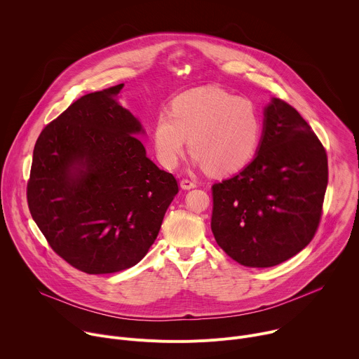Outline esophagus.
Masks as SVG:
<instances>
[{
    "label": "esophagus",
    "instance_id": "34e87169",
    "mask_svg": "<svg viewBox=\"0 0 359 359\" xmlns=\"http://www.w3.org/2000/svg\"><path fill=\"white\" fill-rule=\"evenodd\" d=\"M180 186H182L184 190H189V189L196 187V186H197V182H196V180H193V179H187V177H184V179H182Z\"/></svg>",
    "mask_w": 359,
    "mask_h": 359
}]
</instances>
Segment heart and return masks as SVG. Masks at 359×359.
<instances>
[{
	"label": "heart",
	"instance_id": "b5f03b06",
	"mask_svg": "<svg viewBox=\"0 0 359 359\" xmlns=\"http://www.w3.org/2000/svg\"><path fill=\"white\" fill-rule=\"evenodd\" d=\"M262 129V115L252 100L220 88H196L175 97L170 112L156 116L153 144L159 162L173 169L189 137L198 165L231 173L254 158Z\"/></svg>",
	"mask_w": 359,
	"mask_h": 359
}]
</instances>
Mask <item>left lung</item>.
<instances>
[{
  "label": "left lung",
  "instance_id": "1",
  "mask_svg": "<svg viewBox=\"0 0 359 359\" xmlns=\"http://www.w3.org/2000/svg\"><path fill=\"white\" fill-rule=\"evenodd\" d=\"M257 155L212 186V231L245 267H273L314 238L328 184L327 151L305 119L274 97Z\"/></svg>",
  "mask_w": 359,
  "mask_h": 359
}]
</instances>
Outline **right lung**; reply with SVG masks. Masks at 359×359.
<instances>
[{"mask_svg":"<svg viewBox=\"0 0 359 359\" xmlns=\"http://www.w3.org/2000/svg\"><path fill=\"white\" fill-rule=\"evenodd\" d=\"M123 83L83 95L36 139L27 200L48 244L86 274L137 264L179 184L147 156L137 119L116 102Z\"/></svg>","mask_w":359,"mask_h":359,"instance_id":"add662e5","label":"right lung"}]
</instances>
